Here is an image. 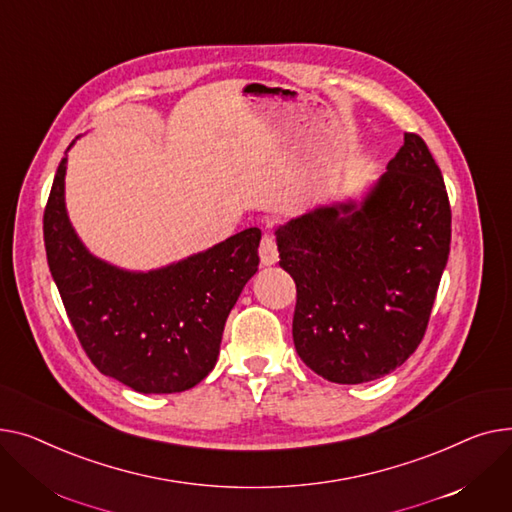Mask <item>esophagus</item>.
Returning a JSON list of instances; mask_svg holds the SVG:
<instances>
[{"label":"esophagus","instance_id":"34e87169","mask_svg":"<svg viewBox=\"0 0 512 512\" xmlns=\"http://www.w3.org/2000/svg\"><path fill=\"white\" fill-rule=\"evenodd\" d=\"M258 254H260L262 266H273V264L279 262V250H277V242H275L273 235L266 233V235L262 237Z\"/></svg>","mask_w":512,"mask_h":512}]
</instances>
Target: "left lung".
<instances>
[{
  "instance_id": "left-lung-1",
  "label": "left lung",
  "mask_w": 512,
  "mask_h": 512,
  "mask_svg": "<svg viewBox=\"0 0 512 512\" xmlns=\"http://www.w3.org/2000/svg\"><path fill=\"white\" fill-rule=\"evenodd\" d=\"M293 277V343L337 384H362L407 362L422 343L450 252L442 173L417 134L362 202L324 204L277 231Z\"/></svg>"
}]
</instances>
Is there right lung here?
Returning a JSON list of instances; mask_svg holds the SVG:
<instances>
[{
  "mask_svg": "<svg viewBox=\"0 0 512 512\" xmlns=\"http://www.w3.org/2000/svg\"><path fill=\"white\" fill-rule=\"evenodd\" d=\"M66 163L68 157L53 179L43 235L51 277L82 349L101 374L136 393L196 386L215 368L227 316L256 275L260 229L146 273L124 270L90 254L74 231Z\"/></svg>",
  "mask_w": 512,
  "mask_h": 512,
  "instance_id": "add662e5",
  "label": "right lung"
}]
</instances>
